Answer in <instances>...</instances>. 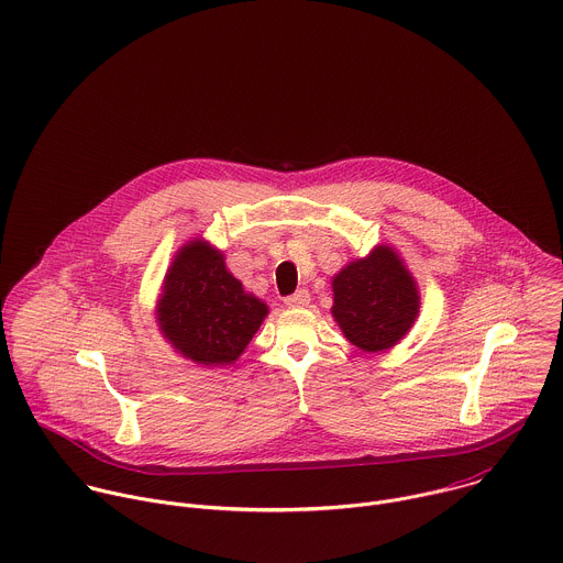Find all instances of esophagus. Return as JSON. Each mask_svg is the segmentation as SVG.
I'll return each instance as SVG.
<instances>
[{
    "label": "esophagus",
    "mask_w": 563,
    "mask_h": 563,
    "mask_svg": "<svg viewBox=\"0 0 563 563\" xmlns=\"http://www.w3.org/2000/svg\"><path fill=\"white\" fill-rule=\"evenodd\" d=\"M284 303H286L288 308H301V306H308V303H310V292L301 288V290H297V292L288 295V297L284 299Z\"/></svg>",
    "instance_id": "34e87169"
}]
</instances>
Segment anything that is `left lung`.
Segmentation results:
<instances>
[{
  "mask_svg": "<svg viewBox=\"0 0 563 563\" xmlns=\"http://www.w3.org/2000/svg\"><path fill=\"white\" fill-rule=\"evenodd\" d=\"M332 317L345 339L363 352L394 347L420 310L416 279L391 246H376L332 279Z\"/></svg>",
  "mask_w": 563,
  "mask_h": 563,
  "instance_id": "8db88e82",
  "label": "left lung"
}]
</instances>
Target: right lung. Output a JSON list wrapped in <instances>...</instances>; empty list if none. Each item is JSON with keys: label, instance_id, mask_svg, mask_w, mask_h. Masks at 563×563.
Listing matches in <instances>:
<instances>
[{"label": "right lung", "instance_id": "add662e5", "mask_svg": "<svg viewBox=\"0 0 563 563\" xmlns=\"http://www.w3.org/2000/svg\"><path fill=\"white\" fill-rule=\"evenodd\" d=\"M266 314L268 306L242 288L205 240L176 253L156 306L161 332L176 352L213 367L235 363Z\"/></svg>", "mask_w": 563, "mask_h": 563}]
</instances>
